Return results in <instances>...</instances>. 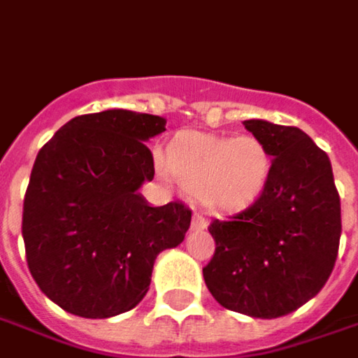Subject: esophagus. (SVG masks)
Instances as JSON below:
<instances>
[{"label":"esophagus","mask_w":358,"mask_h":358,"mask_svg":"<svg viewBox=\"0 0 358 358\" xmlns=\"http://www.w3.org/2000/svg\"><path fill=\"white\" fill-rule=\"evenodd\" d=\"M208 226V220L200 214V212H194V218H192V230H204Z\"/></svg>","instance_id":"esophagus-1"}]
</instances>
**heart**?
Listing matches in <instances>:
<instances>
[{"label":"heart","instance_id":"heart-1","mask_svg":"<svg viewBox=\"0 0 358 358\" xmlns=\"http://www.w3.org/2000/svg\"><path fill=\"white\" fill-rule=\"evenodd\" d=\"M154 164L166 182H178L210 210L246 208L262 194L272 170L268 148L257 136H178L168 154L154 150Z\"/></svg>","mask_w":358,"mask_h":358}]
</instances>
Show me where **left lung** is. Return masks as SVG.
<instances>
[{
	"label": "left lung",
	"instance_id": "1",
	"mask_svg": "<svg viewBox=\"0 0 358 358\" xmlns=\"http://www.w3.org/2000/svg\"><path fill=\"white\" fill-rule=\"evenodd\" d=\"M268 148L262 194L224 220H212L214 257L202 268L210 294L228 310L276 319L317 296L341 241V198L327 152L299 128L246 120Z\"/></svg>",
	"mask_w": 358,
	"mask_h": 358
}]
</instances>
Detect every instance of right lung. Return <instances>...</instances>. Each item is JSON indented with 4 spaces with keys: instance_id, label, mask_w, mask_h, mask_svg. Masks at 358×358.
Returning <instances> with one entry per match:
<instances>
[{
    "instance_id": "1",
    "label": "right lung",
    "mask_w": 358,
    "mask_h": 358,
    "mask_svg": "<svg viewBox=\"0 0 358 358\" xmlns=\"http://www.w3.org/2000/svg\"><path fill=\"white\" fill-rule=\"evenodd\" d=\"M164 130L160 116L106 110L73 117L39 150L24 198L25 258L39 290L71 315L134 308L156 257L184 241L192 210L138 194L154 178L146 140Z\"/></svg>"
}]
</instances>
